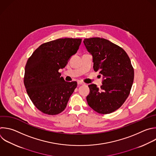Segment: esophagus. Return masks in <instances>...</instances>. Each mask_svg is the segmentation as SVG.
Listing matches in <instances>:
<instances>
[{"mask_svg": "<svg viewBox=\"0 0 156 156\" xmlns=\"http://www.w3.org/2000/svg\"><path fill=\"white\" fill-rule=\"evenodd\" d=\"M78 85H83V84H85V83L82 82V81H78Z\"/></svg>", "mask_w": 156, "mask_h": 156, "instance_id": "34e87169", "label": "esophagus"}]
</instances>
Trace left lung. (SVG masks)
<instances>
[{
  "label": "left lung",
  "mask_w": 156,
  "mask_h": 156,
  "mask_svg": "<svg viewBox=\"0 0 156 156\" xmlns=\"http://www.w3.org/2000/svg\"><path fill=\"white\" fill-rule=\"evenodd\" d=\"M84 44L92 55L94 70L103 75L102 85L89 84L86 99L89 106L100 114L119 108L130 94L134 70L126 52L118 45L99 37L85 38Z\"/></svg>",
  "instance_id": "left-lung-1"
}]
</instances>
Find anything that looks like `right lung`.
I'll list each match as a JSON object with an SVG mask.
<instances>
[{"instance_id": "right-lung-1", "label": "right lung", "mask_w": 156, "mask_h": 156, "mask_svg": "<svg viewBox=\"0 0 156 156\" xmlns=\"http://www.w3.org/2000/svg\"><path fill=\"white\" fill-rule=\"evenodd\" d=\"M81 40L65 38L43 43L28 59L24 84L33 104L41 112L56 115L66 108L77 82L66 81L59 70L76 53Z\"/></svg>"}]
</instances>
